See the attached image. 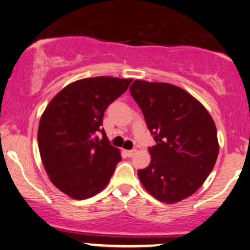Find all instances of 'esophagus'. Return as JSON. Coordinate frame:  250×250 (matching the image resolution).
Wrapping results in <instances>:
<instances>
[{
    "label": "esophagus",
    "mask_w": 250,
    "mask_h": 250,
    "mask_svg": "<svg viewBox=\"0 0 250 250\" xmlns=\"http://www.w3.org/2000/svg\"><path fill=\"white\" fill-rule=\"evenodd\" d=\"M126 154H127V156H130V158H132V156H134L135 154H137V149H131V150H126Z\"/></svg>",
    "instance_id": "obj_1"
}]
</instances>
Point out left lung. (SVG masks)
Listing matches in <instances>:
<instances>
[{
	"label": "left lung",
	"instance_id": "left-lung-1",
	"mask_svg": "<svg viewBox=\"0 0 250 250\" xmlns=\"http://www.w3.org/2000/svg\"><path fill=\"white\" fill-rule=\"evenodd\" d=\"M130 91L156 143L149 166L138 170L141 184L162 203L188 198L203 186L219 154L213 119L199 101L170 83L135 80Z\"/></svg>",
	"mask_w": 250,
	"mask_h": 250
}]
</instances>
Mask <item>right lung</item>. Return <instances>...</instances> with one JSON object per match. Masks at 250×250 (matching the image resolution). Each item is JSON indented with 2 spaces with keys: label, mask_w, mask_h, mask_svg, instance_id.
Instances as JSON below:
<instances>
[{
  "label": "right lung",
  "mask_w": 250,
  "mask_h": 250,
  "mask_svg": "<svg viewBox=\"0 0 250 250\" xmlns=\"http://www.w3.org/2000/svg\"><path fill=\"white\" fill-rule=\"evenodd\" d=\"M131 82L109 76L79 80L46 106L38 127L40 158L52 183L67 196L87 199L109 183L122 156L102 128L104 111Z\"/></svg>",
  "instance_id": "obj_1"
}]
</instances>
